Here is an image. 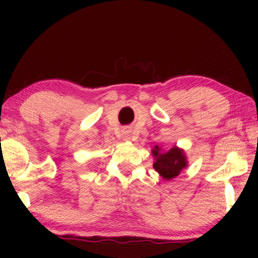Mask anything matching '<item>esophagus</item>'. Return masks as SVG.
Listing matches in <instances>:
<instances>
[{"label":"esophagus","instance_id":"34e87169","mask_svg":"<svg viewBox=\"0 0 258 258\" xmlns=\"http://www.w3.org/2000/svg\"><path fill=\"white\" fill-rule=\"evenodd\" d=\"M122 135H123V140L124 141H129L132 139V130L129 128H124L122 130Z\"/></svg>","mask_w":258,"mask_h":258}]
</instances>
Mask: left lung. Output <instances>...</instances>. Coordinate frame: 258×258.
Here are the masks:
<instances>
[{"label":"left lung","mask_w":258,"mask_h":258,"mask_svg":"<svg viewBox=\"0 0 258 258\" xmlns=\"http://www.w3.org/2000/svg\"><path fill=\"white\" fill-rule=\"evenodd\" d=\"M151 153L156 158V161L154 162L155 170L168 181L178 176L179 172L188 165L184 153L177 147H172L170 150L163 153L161 148L156 146Z\"/></svg>","instance_id":"8db88e82"}]
</instances>
